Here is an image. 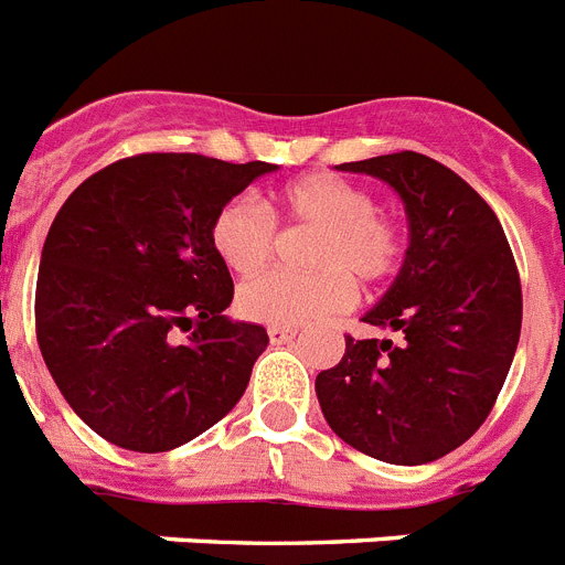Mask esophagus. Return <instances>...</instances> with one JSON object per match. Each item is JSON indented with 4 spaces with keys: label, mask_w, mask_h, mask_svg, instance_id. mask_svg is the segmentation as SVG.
I'll return each instance as SVG.
<instances>
[{
    "label": "esophagus",
    "mask_w": 565,
    "mask_h": 565,
    "mask_svg": "<svg viewBox=\"0 0 565 565\" xmlns=\"http://www.w3.org/2000/svg\"><path fill=\"white\" fill-rule=\"evenodd\" d=\"M294 337H297V329H286V326H271V329H268V340H271L274 345H286Z\"/></svg>",
    "instance_id": "obj_1"
}]
</instances>
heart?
Wrapping results in <instances>:
<instances>
[{"label":"heart","instance_id":"heart-1","mask_svg":"<svg viewBox=\"0 0 565 565\" xmlns=\"http://www.w3.org/2000/svg\"><path fill=\"white\" fill-rule=\"evenodd\" d=\"M279 209L297 225L320 234L308 263L315 271H265L236 291L239 315L265 326H306L354 302V279L377 286L399 271L406 257V234L394 216L377 211L369 188L315 173L282 188ZM277 223L271 211L250 196H234L211 220V245L234 274L259 271L274 250Z\"/></svg>","mask_w":565,"mask_h":565}]
</instances>
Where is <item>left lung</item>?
<instances>
[{
  "label": "left lung",
  "instance_id": "8db88e82",
  "mask_svg": "<svg viewBox=\"0 0 565 565\" xmlns=\"http://www.w3.org/2000/svg\"><path fill=\"white\" fill-rule=\"evenodd\" d=\"M337 168L403 196L412 245L363 317L399 340L345 337L340 363L317 374V399L337 437L363 455L394 466L440 460L483 426L512 369L518 263L489 202L437 159L399 151Z\"/></svg>",
  "mask_w": 565,
  "mask_h": 565
}]
</instances>
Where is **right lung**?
<instances>
[{"label": "right lung", "instance_id": "add662e5", "mask_svg": "<svg viewBox=\"0 0 565 565\" xmlns=\"http://www.w3.org/2000/svg\"><path fill=\"white\" fill-rule=\"evenodd\" d=\"M274 168L137 153L88 177L53 220L36 340L67 406L114 446L177 448L243 397L268 334L223 315L234 279L211 220Z\"/></svg>", "mask_w": 565, "mask_h": 565}]
</instances>
